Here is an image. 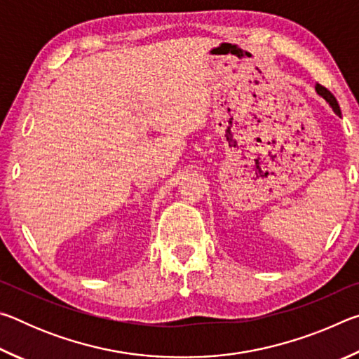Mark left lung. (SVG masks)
<instances>
[{
	"mask_svg": "<svg viewBox=\"0 0 359 359\" xmlns=\"http://www.w3.org/2000/svg\"><path fill=\"white\" fill-rule=\"evenodd\" d=\"M315 90H317V93L321 96V98H323V100L327 102V104H330V106L332 107V111L336 112V114L339 115V117H340V115H342V114H340L339 102H337V100H336V98H334V95L330 92V90L325 88L323 85H320V83H317V87H315Z\"/></svg>",
	"mask_w": 359,
	"mask_h": 359,
	"instance_id": "obj_1",
	"label": "left lung"
}]
</instances>
